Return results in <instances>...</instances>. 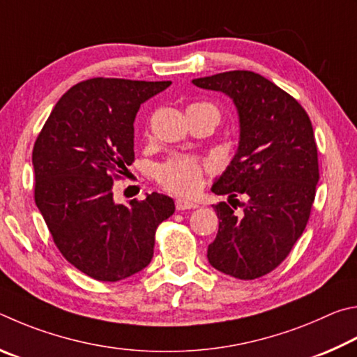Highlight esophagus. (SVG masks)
Wrapping results in <instances>:
<instances>
[{"mask_svg":"<svg viewBox=\"0 0 357 357\" xmlns=\"http://www.w3.org/2000/svg\"><path fill=\"white\" fill-rule=\"evenodd\" d=\"M175 208H177L178 211L191 210V208H197V204L190 202V201H185V199H177V201H175Z\"/></svg>","mask_w":357,"mask_h":357,"instance_id":"esophagus-1","label":"esophagus"}]
</instances>
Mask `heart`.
I'll return each mask as SVG.
<instances>
[{
	"label": "heart",
	"instance_id": "b5f03b06",
	"mask_svg": "<svg viewBox=\"0 0 357 357\" xmlns=\"http://www.w3.org/2000/svg\"><path fill=\"white\" fill-rule=\"evenodd\" d=\"M213 108L208 103H195L188 109ZM204 167L205 165L197 158L185 155H175L156 169V178L166 190L175 195L190 196L199 191L204 183Z\"/></svg>",
	"mask_w": 357,
	"mask_h": 357
}]
</instances>
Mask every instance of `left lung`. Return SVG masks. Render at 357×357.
<instances>
[{
  "label": "left lung",
  "mask_w": 357,
  "mask_h": 357,
  "mask_svg": "<svg viewBox=\"0 0 357 357\" xmlns=\"http://www.w3.org/2000/svg\"><path fill=\"white\" fill-rule=\"evenodd\" d=\"M192 84L232 98L238 114V149L211 191L248 197L241 215L226 202L213 205L220 229L208 261L236 279L261 278L282 264L309 221L320 178L310 119L259 73L224 72Z\"/></svg>",
  "instance_id": "8db88e82"
}]
</instances>
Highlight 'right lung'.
<instances>
[{
	"label": "right lung",
	"instance_id": "obj_1",
	"mask_svg": "<svg viewBox=\"0 0 357 357\" xmlns=\"http://www.w3.org/2000/svg\"><path fill=\"white\" fill-rule=\"evenodd\" d=\"M171 81L92 78L70 87L37 136L34 199L54 245L81 273L117 282L153 257L155 230L175 211L169 196L117 204L112 183L135 160L139 106Z\"/></svg>",
	"mask_w": 357,
	"mask_h": 357
}]
</instances>
